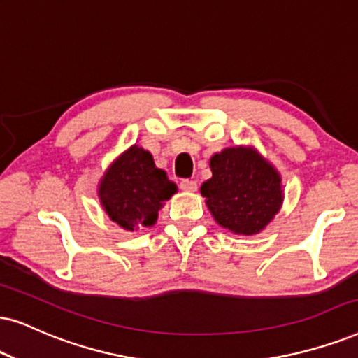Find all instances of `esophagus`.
Masks as SVG:
<instances>
[{
	"instance_id": "esophagus-1",
	"label": "esophagus",
	"mask_w": 358,
	"mask_h": 358,
	"mask_svg": "<svg viewBox=\"0 0 358 358\" xmlns=\"http://www.w3.org/2000/svg\"><path fill=\"white\" fill-rule=\"evenodd\" d=\"M180 188H182L183 192H194V189L198 188V185H196V182H194V180L185 178V180H182V182H180Z\"/></svg>"
}]
</instances>
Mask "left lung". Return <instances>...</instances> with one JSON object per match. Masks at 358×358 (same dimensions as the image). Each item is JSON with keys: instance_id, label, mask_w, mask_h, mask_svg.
<instances>
[{"instance_id": "obj_1", "label": "left lung", "mask_w": 358, "mask_h": 358, "mask_svg": "<svg viewBox=\"0 0 358 358\" xmlns=\"http://www.w3.org/2000/svg\"><path fill=\"white\" fill-rule=\"evenodd\" d=\"M213 176L201 185L215 220L236 234L259 233L282 205L280 176L252 148H224L211 157Z\"/></svg>"}]
</instances>
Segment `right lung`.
Returning <instances> with one entry per match:
<instances>
[{
	"label": "right lung",
	"instance_id": "obj_1",
	"mask_svg": "<svg viewBox=\"0 0 358 358\" xmlns=\"http://www.w3.org/2000/svg\"><path fill=\"white\" fill-rule=\"evenodd\" d=\"M175 192L176 185L157 169L150 153L134 145L103 175L99 196L108 218L134 231L155 223L158 210Z\"/></svg>",
	"mask_w": 358,
	"mask_h": 358
}]
</instances>
